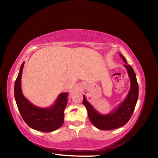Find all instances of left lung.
I'll list each match as a JSON object with an SVG mask.
<instances>
[{
    "instance_id": "1",
    "label": "left lung",
    "mask_w": 158,
    "mask_h": 158,
    "mask_svg": "<svg viewBox=\"0 0 158 158\" xmlns=\"http://www.w3.org/2000/svg\"><path fill=\"white\" fill-rule=\"evenodd\" d=\"M119 55L125 63L124 67L127 69L130 80V89L126 98L110 113L104 115L96 110L84 95L83 105L87 109L89 120L94 126L100 130H111L125 125L132 116L138 100L139 85L135 71L132 67L127 65L123 56L121 53Z\"/></svg>"
}]
</instances>
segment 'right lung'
<instances>
[{
    "label": "right lung",
    "mask_w": 158,
    "mask_h": 158,
    "mask_svg": "<svg viewBox=\"0 0 158 158\" xmlns=\"http://www.w3.org/2000/svg\"><path fill=\"white\" fill-rule=\"evenodd\" d=\"M24 62L21 64L15 84V98L19 113L29 127L35 130L51 132L62 126L64 111L68 101V93L59 94L54 104L49 107L40 108L32 104L23 95L21 81Z\"/></svg>",
    "instance_id": "right-lung-1"
}]
</instances>
